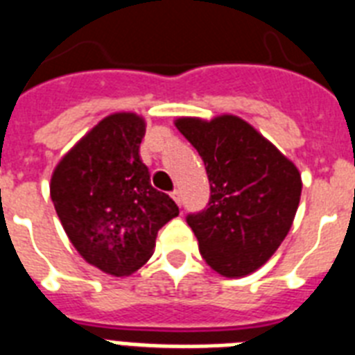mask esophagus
<instances>
[{
    "label": "esophagus",
    "instance_id": "obj_1",
    "mask_svg": "<svg viewBox=\"0 0 355 355\" xmlns=\"http://www.w3.org/2000/svg\"><path fill=\"white\" fill-rule=\"evenodd\" d=\"M171 198H173V200H175V202L178 204V206H180V204H182V200H180V193H178L177 189H175V191L171 193Z\"/></svg>",
    "mask_w": 355,
    "mask_h": 355
}]
</instances>
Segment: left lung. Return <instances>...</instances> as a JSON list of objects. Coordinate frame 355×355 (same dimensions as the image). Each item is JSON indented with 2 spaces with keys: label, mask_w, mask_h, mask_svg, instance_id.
<instances>
[{
  "label": "left lung",
  "mask_w": 355,
  "mask_h": 355,
  "mask_svg": "<svg viewBox=\"0 0 355 355\" xmlns=\"http://www.w3.org/2000/svg\"><path fill=\"white\" fill-rule=\"evenodd\" d=\"M175 125L204 160L211 187L206 209L187 217L200 255L223 277L257 272L293 224L302 189L297 166L235 114L178 116Z\"/></svg>",
  "instance_id": "8db88e82"
}]
</instances>
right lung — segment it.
Listing matches in <instances>:
<instances>
[{
	"label": "right lung",
	"mask_w": 355,
	"mask_h": 355,
	"mask_svg": "<svg viewBox=\"0 0 355 355\" xmlns=\"http://www.w3.org/2000/svg\"><path fill=\"white\" fill-rule=\"evenodd\" d=\"M146 118L112 112L56 164L51 198L69 241L85 262L128 277L155 252L158 230L178 215L169 195L151 186L140 158Z\"/></svg>",
	"instance_id": "1"
}]
</instances>
